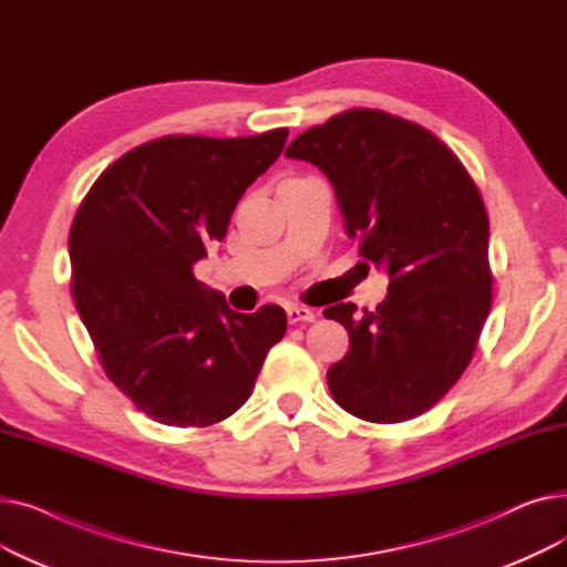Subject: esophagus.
I'll return each mask as SVG.
<instances>
[{
    "label": "esophagus",
    "instance_id": "esophagus-1",
    "mask_svg": "<svg viewBox=\"0 0 567 567\" xmlns=\"http://www.w3.org/2000/svg\"><path fill=\"white\" fill-rule=\"evenodd\" d=\"M315 312L308 310V308H301V306H289L287 308V319L289 323H301V321H315Z\"/></svg>",
    "mask_w": 567,
    "mask_h": 567
}]
</instances>
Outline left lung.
I'll list each match as a JSON object with an SVG mask.
<instances>
[{
	"mask_svg": "<svg viewBox=\"0 0 567 567\" xmlns=\"http://www.w3.org/2000/svg\"><path fill=\"white\" fill-rule=\"evenodd\" d=\"M285 156L323 169L359 255L391 276L377 310H323L349 331L331 395L355 419L411 421L457 383L492 308L483 195L449 144L383 110H344Z\"/></svg>",
	"mask_w": 567,
	"mask_h": 567,
	"instance_id": "1",
	"label": "left lung"
}]
</instances>
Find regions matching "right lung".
<instances>
[{
  "label": "right lung",
  "mask_w": 567,
  "mask_h": 567,
  "mask_svg": "<svg viewBox=\"0 0 567 567\" xmlns=\"http://www.w3.org/2000/svg\"><path fill=\"white\" fill-rule=\"evenodd\" d=\"M287 135L144 142L114 161L78 208L69 234L73 301L107 379L156 423L229 419L287 331L280 306L234 312L193 276Z\"/></svg>",
  "instance_id": "1"
}]
</instances>
